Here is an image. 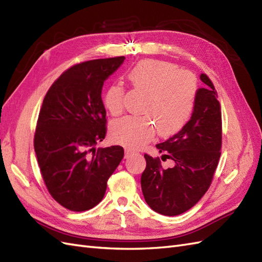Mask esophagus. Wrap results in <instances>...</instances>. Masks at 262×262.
I'll return each instance as SVG.
<instances>
[{
    "instance_id": "1",
    "label": "esophagus",
    "mask_w": 262,
    "mask_h": 262,
    "mask_svg": "<svg viewBox=\"0 0 262 262\" xmlns=\"http://www.w3.org/2000/svg\"><path fill=\"white\" fill-rule=\"evenodd\" d=\"M133 151L132 150H129V149H126L125 150V158H128V157H130L132 155H133Z\"/></svg>"
}]
</instances>
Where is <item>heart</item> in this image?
Instances as JSON below:
<instances>
[{
    "mask_svg": "<svg viewBox=\"0 0 262 262\" xmlns=\"http://www.w3.org/2000/svg\"><path fill=\"white\" fill-rule=\"evenodd\" d=\"M126 76L134 89L145 94L140 106L144 115H128L114 120L110 127L114 142L138 149L154 137L156 127L159 135L165 137L184 128L191 116L197 95L196 79L190 73L179 71L176 65L168 62L146 59L134 65ZM103 102L112 115L122 113L123 86L111 84Z\"/></svg>",
    "mask_w": 262,
    "mask_h": 262,
    "instance_id": "heart-1",
    "label": "heart"
}]
</instances>
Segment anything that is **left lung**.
Wrapping results in <instances>:
<instances>
[{
	"label": "left lung",
	"mask_w": 262,
	"mask_h": 262,
	"mask_svg": "<svg viewBox=\"0 0 262 262\" xmlns=\"http://www.w3.org/2000/svg\"><path fill=\"white\" fill-rule=\"evenodd\" d=\"M205 87L197 90L195 107L184 128L156 145L162 159H171L164 169L159 158L145 155L146 168L140 178L143 195L152 210L177 216L195 206L209 188L221 148V112L214 86L206 74Z\"/></svg>",
	"instance_id": "obj_1"
}]
</instances>
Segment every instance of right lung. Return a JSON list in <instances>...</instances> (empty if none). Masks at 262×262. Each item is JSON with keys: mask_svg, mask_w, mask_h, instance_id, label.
I'll return each instance as SVG.
<instances>
[{"mask_svg": "<svg viewBox=\"0 0 262 262\" xmlns=\"http://www.w3.org/2000/svg\"><path fill=\"white\" fill-rule=\"evenodd\" d=\"M124 59L119 56L74 65L44 97L34 149L46 187L66 209L85 211L99 204L107 180L124 157L120 146L96 148L106 135L103 85Z\"/></svg>", "mask_w": 262, "mask_h": 262, "instance_id": "right-lung-1", "label": "right lung"}]
</instances>
